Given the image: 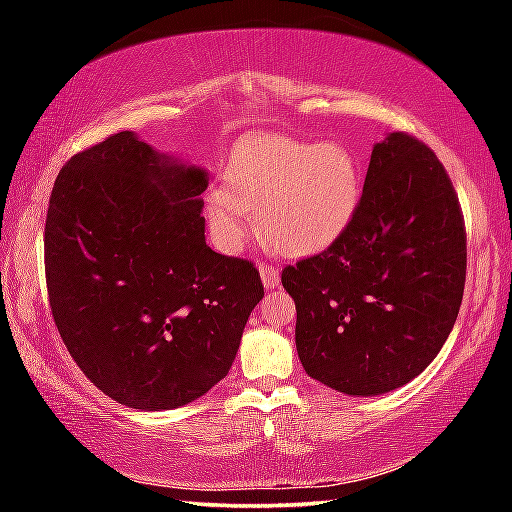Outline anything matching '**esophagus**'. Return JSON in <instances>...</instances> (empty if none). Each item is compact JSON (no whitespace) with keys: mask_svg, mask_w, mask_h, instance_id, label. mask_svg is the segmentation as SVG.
<instances>
[{"mask_svg":"<svg viewBox=\"0 0 512 512\" xmlns=\"http://www.w3.org/2000/svg\"><path fill=\"white\" fill-rule=\"evenodd\" d=\"M259 275H262V282L266 289H275L277 284H280V273H277V268L271 264H259Z\"/></svg>","mask_w":512,"mask_h":512,"instance_id":"esophagus-1","label":"esophagus"}]
</instances>
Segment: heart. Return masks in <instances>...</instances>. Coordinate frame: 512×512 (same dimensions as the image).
I'll return each mask as SVG.
<instances>
[{"instance_id": "obj_1", "label": "heart", "mask_w": 512, "mask_h": 512, "mask_svg": "<svg viewBox=\"0 0 512 512\" xmlns=\"http://www.w3.org/2000/svg\"><path fill=\"white\" fill-rule=\"evenodd\" d=\"M225 187L207 192L216 241L237 253L255 232V214L277 253L314 255L348 228L361 198L354 155L336 142L255 137L232 155Z\"/></svg>"}]
</instances>
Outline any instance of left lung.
Segmentation results:
<instances>
[{"mask_svg":"<svg viewBox=\"0 0 512 512\" xmlns=\"http://www.w3.org/2000/svg\"><path fill=\"white\" fill-rule=\"evenodd\" d=\"M465 266V223L445 167L413 135L391 133L372 146L343 235L282 271L302 368L345 395L409 384L452 332Z\"/></svg>","mask_w":512,"mask_h":512,"instance_id":"obj_1","label":"left lung"}]
</instances>
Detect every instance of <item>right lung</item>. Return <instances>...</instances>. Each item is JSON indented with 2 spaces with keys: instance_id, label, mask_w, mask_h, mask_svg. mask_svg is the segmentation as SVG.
Masks as SVG:
<instances>
[{
  "instance_id": "obj_1",
  "label": "right lung",
  "mask_w": 512,
  "mask_h": 512,
  "mask_svg": "<svg viewBox=\"0 0 512 512\" xmlns=\"http://www.w3.org/2000/svg\"><path fill=\"white\" fill-rule=\"evenodd\" d=\"M205 189V169L131 131L76 153L51 189L54 323L85 377L131 409H178L219 384L264 296L253 262L205 244Z\"/></svg>"
}]
</instances>
